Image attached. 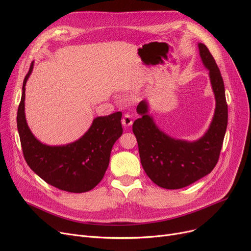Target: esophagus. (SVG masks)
<instances>
[{"mask_svg":"<svg viewBox=\"0 0 251 251\" xmlns=\"http://www.w3.org/2000/svg\"><path fill=\"white\" fill-rule=\"evenodd\" d=\"M122 125L124 126V127H129V126H131L132 125V123H133V120H132V117H131L130 115H128V114H125L124 116H123V118H122Z\"/></svg>","mask_w":251,"mask_h":251,"instance_id":"1","label":"esophagus"}]
</instances>
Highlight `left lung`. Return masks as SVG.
Returning <instances> with one entry per match:
<instances>
[{"label": "left lung", "mask_w": 251, "mask_h": 251, "mask_svg": "<svg viewBox=\"0 0 251 251\" xmlns=\"http://www.w3.org/2000/svg\"><path fill=\"white\" fill-rule=\"evenodd\" d=\"M200 55L209 70L210 83L216 98V111L206 133L199 140L188 142L174 139L159 130L148 115V102L137 105L140 118L132 129L137 139L140 162L144 172L157 186L180 189L212 172L222 150L228 124V104L225 86L218 65L203 44H199Z\"/></svg>", "instance_id": "8db88e82"}]
</instances>
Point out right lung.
Wrapping results in <instances>:
<instances>
[{
  "instance_id": "1",
  "label": "right lung",
  "mask_w": 251,
  "mask_h": 251,
  "mask_svg": "<svg viewBox=\"0 0 251 251\" xmlns=\"http://www.w3.org/2000/svg\"><path fill=\"white\" fill-rule=\"evenodd\" d=\"M32 68L33 62L24 78L17 112V128L26 163L44 181L61 190L81 193L94 189L108 169L114 143L122 135V113L96 118L80 139L67 146H46L33 136L24 114L25 84Z\"/></svg>"
}]
</instances>
